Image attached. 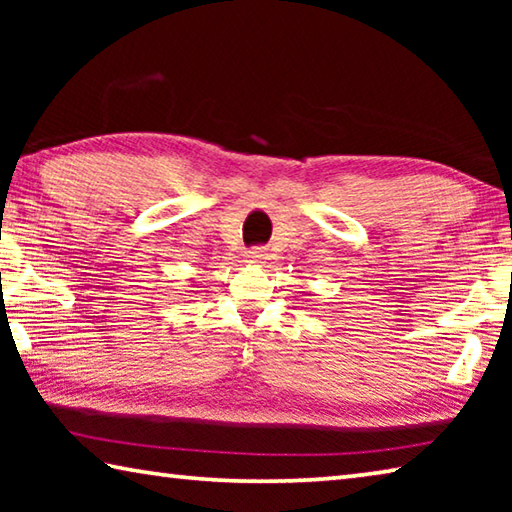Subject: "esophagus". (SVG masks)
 I'll list each match as a JSON object with an SVG mask.
<instances>
[{
	"instance_id": "34e87169",
	"label": "esophagus",
	"mask_w": 512,
	"mask_h": 512,
	"mask_svg": "<svg viewBox=\"0 0 512 512\" xmlns=\"http://www.w3.org/2000/svg\"><path fill=\"white\" fill-rule=\"evenodd\" d=\"M266 259H268V253L264 248H255V250H250V253H248L250 264H266Z\"/></svg>"
}]
</instances>
